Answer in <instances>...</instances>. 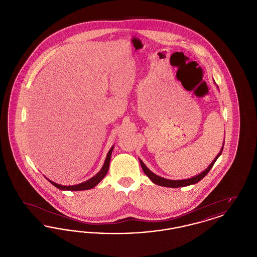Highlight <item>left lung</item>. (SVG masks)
I'll return each instance as SVG.
<instances>
[{"label": "left lung", "instance_id": "8db88e82", "mask_svg": "<svg viewBox=\"0 0 257 257\" xmlns=\"http://www.w3.org/2000/svg\"><path fill=\"white\" fill-rule=\"evenodd\" d=\"M224 145V144H223ZM222 149H223V146L220 149V153L216 156V158L213 160V162L210 164V166L208 167L207 169L204 171H202L201 173L197 174L196 176L192 177V178H189V179H183V180H171V179H166V178H163L161 176L156 175L155 173H153L152 171H149L147 169V166L144 164V162L142 160H140V163H141V166H142V169L144 172L147 174L148 176V178L153 182V183L156 184V185H160V186H163V187H169V188H179V187H186V186H189V185H193V184H196L200 181L206 174H207L209 171L212 169V167L214 166L215 162L217 161V159L220 157L221 152H222Z\"/></svg>", "mask_w": 257, "mask_h": 257}]
</instances>
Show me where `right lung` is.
Wrapping results in <instances>:
<instances>
[{
  "label": "right lung",
  "mask_w": 257,
  "mask_h": 257,
  "mask_svg": "<svg viewBox=\"0 0 257 257\" xmlns=\"http://www.w3.org/2000/svg\"><path fill=\"white\" fill-rule=\"evenodd\" d=\"M113 147H114L112 146L110 150H109V152H108V154H107V157H106L105 163H104L102 169L100 170V171L98 172L96 175H94V176L91 177L90 179L86 180V182L78 184V185H72V186H62V185L55 183V182H53V181H51V180L48 179L50 183L53 184V185H54L55 187H57L58 189L63 190V191H84V190H89V189L94 188V187L105 177V175L107 174V172L109 171L110 156H111V152H112Z\"/></svg>",
  "instance_id": "1"
}]
</instances>
